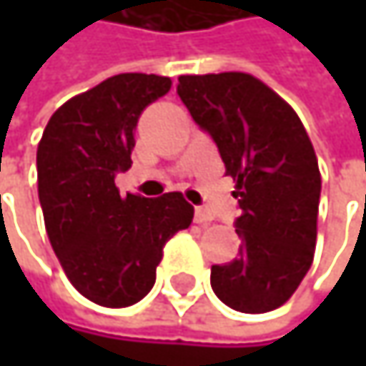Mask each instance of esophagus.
<instances>
[{
	"instance_id": "esophagus-1",
	"label": "esophagus",
	"mask_w": 366,
	"mask_h": 366,
	"mask_svg": "<svg viewBox=\"0 0 366 366\" xmlns=\"http://www.w3.org/2000/svg\"><path fill=\"white\" fill-rule=\"evenodd\" d=\"M214 220V216L205 209V207H197L194 209V222L197 224H207V222H212Z\"/></svg>"
}]
</instances>
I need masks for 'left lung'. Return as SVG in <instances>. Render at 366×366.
<instances>
[{"label":"left lung","instance_id":"obj_1","mask_svg":"<svg viewBox=\"0 0 366 366\" xmlns=\"http://www.w3.org/2000/svg\"><path fill=\"white\" fill-rule=\"evenodd\" d=\"M178 95L237 182L239 256L212 264V288L244 314L277 310L314 260L322 178L312 139L297 112L244 71L180 76Z\"/></svg>","mask_w":366,"mask_h":366}]
</instances>
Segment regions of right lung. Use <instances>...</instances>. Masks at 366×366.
<instances>
[{"label": "right lung", "instance_id": "1", "mask_svg": "<svg viewBox=\"0 0 366 366\" xmlns=\"http://www.w3.org/2000/svg\"><path fill=\"white\" fill-rule=\"evenodd\" d=\"M172 80L118 74L65 102L37 144V194L50 246L71 286L104 307L142 301L157 280L165 244L192 222L182 192L157 199L118 192L131 167L135 127Z\"/></svg>", "mask_w": 366, "mask_h": 366}]
</instances>
